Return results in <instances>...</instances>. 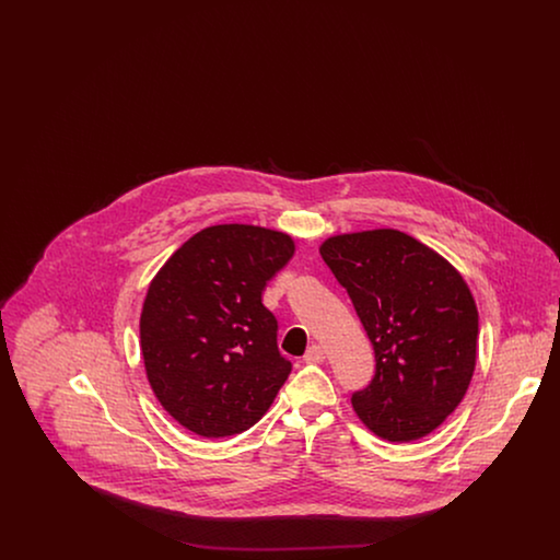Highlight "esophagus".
Listing matches in <instances>:
<instances>
[{
	"instance_id": "esophagus-1",
	"label": "esophagus",
	"mask_w": 560,
	"mask_h": 560,
	"mask_svg": "<svg viewBox=\"0 0 560 560\" xmlns=\"http://www.w3.org/2000/svg\"><path fill=\"white\" fill-rule=\"evenodd\" d=\"M325 359V352H323V348L319 345H313V347L306 350V354H304V361L306 363H320Z\"/></svg>"
}]
</instances>
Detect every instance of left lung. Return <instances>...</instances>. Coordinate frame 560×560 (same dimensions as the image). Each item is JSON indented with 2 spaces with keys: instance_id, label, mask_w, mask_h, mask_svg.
Masks as SVG:
<instances>
[{
  "instance_id": "obj_1",
  "label": "left lung",
  "mask_w": 560,
  "mask_h": 560,
  "mask_svg": "<svg viewBox=\"0 0 560 560\" xmlns=\"http://www.w3.org/2000/svg\"><path fill=\"white\" fill-rule=\"evenodd\" d=\"M375 352V375L352 395L361 422L390 443L441 427L477 365L479 313L464 277L395 229L336 235L319 247Z\"/></svg>"
}]
</instances>
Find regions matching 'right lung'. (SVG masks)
I'll return each mask as SVG.
<instances>
[{"mask_svg": "<svg viewBox=\"0 0 560 560\" xmlns=\"http://www.w3.org/2000/svg\"><path fill=\"white\" fill-rule=\"evenodd\" d=\"M293 240L252 224L192 235L160 268L140 315L149 384L163 409L208 439L254 427L292 372L262 304Z\"/></svg>", "mask_w": 560, "mask_h": 560, "instance_id": "add662e5", "label": "right lung"}]
</instances>
